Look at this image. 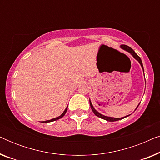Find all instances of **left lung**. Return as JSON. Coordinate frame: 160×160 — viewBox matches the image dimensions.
<instances>
[{
  "label": "left lung",
  "instance_id": "obj_1",
  "mask_svg": "<svg viewBox=\"0 0 160 160\" xmlns=\"http://www.w3.org/2000/svg\"><path fill=\"white\" fill-rule=\"evenodd\" d=\"M120 47H121L122 49H124V50H126V51H128V52H130V53L132 55L133 58H134L136 60L138 61L139 63H140V64H141V65L142 68H143V63H142L141 59V58H140V57H139L138 55V54H137L136 53H135V52H134V50H133V49H132V48H130V47H128V46L124 45V44H122V45L120 46ZM143 72H144V71H143ZM89 103H90L91 108H92V110L93 113H95V114L96 116H97V117L101 118V119H105V120H106V121H108V122H115V121H118V120L122 119H123V118H125V117H128V116H129V115H128V116H126V117H122V118H113V117H106V116L102 115L101 113H100L99 112H98V111L95 110V108H94L93 106H92V104L90 100H89ZM138 106H139V105H138ZM137 108H138V107H137Z\"/></svg>",
  "mask_w": 160,
  "mask_h": 160
}]
</instances>
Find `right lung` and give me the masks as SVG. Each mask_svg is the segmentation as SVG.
Wrapping results in <instances>:
<instances>
[{
    "label": "right lung",
    "instance_id": "1",
    "mask_svg": "<svg viewBox=\"0 0 160 160\" xmlns=\"http://www.w3.org/2000/svg\"><path fill=\"white\" fill-rule=\"evenodd\" d=\"M67 109H68V106H67V108H65V110L63 111V113H62V114H61L60 117H56V118H54V119H52L51 120H47V121H43V122H42L43 123H47V122H54V121H56V120H58V119H61V118H62V117H64V115L65 114V113H66V111H67Z\"/></svg>",
    "mask_w": 160,
    "mask_h": 160
}]
</instances>
